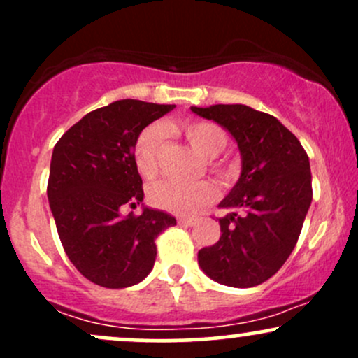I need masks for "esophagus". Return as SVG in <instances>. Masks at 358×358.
Instances as JSON below:
<instances>
[{
	"instance_id": "obj_1",
	"label": "esophagus",
	"mask_w": 358,
	"mask_h": 358,
	"mask_svg": "<svg viewBox=\"0 0 358 358\" xmlns=\"http://www.w3.org/2000/svg\"><path fill=\"white\" fill-rule=\"evenodd\" d=\"M178 224H180V225H187V227H190V225L196 224V219H193V217H182V219H178Z\"/></svg>"
}]
</instances>
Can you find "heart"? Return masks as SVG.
Wrapping results in <instances>:
<instances>
[{"label": "heart", "mask_w": 358, "mask_h": 358, "mask_svg": "<svg viewBox=\"0 0 358 358\" xmlns=\"http://www.w3.org/2000/svg\"><path fill=\"white\" fill-rule=\"evenodd\" d=\"M185 136L199 153L215 158L227 146L225 131L212 122H190L182 126ZM163 141V129L150 126L139 134L133 148V159L138 173L151 178L158 168V155ZM215 188L208 182L180 183L175 180H163L150 190V200L156 207L178 215H187L212 202Z\"/></svg>", "instance_id": "heart-1"}]
</instances>
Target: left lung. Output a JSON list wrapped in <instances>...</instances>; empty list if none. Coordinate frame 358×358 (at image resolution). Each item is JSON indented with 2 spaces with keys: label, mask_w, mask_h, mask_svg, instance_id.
I'll return each instance as SVG.
<instances>
[{
  "label": "left lung",
  "mask_w": 358,
  "mask_h": 358,
  "mask_svg": "<svg viewBox=\"0 0 358 358\" xmlns=\"http://www.w3.org/2000/svg\"><path fill=\"white\" fill-rule=\"evenodd\" d=\"M237 143L241 176L219 207L220 239L199 250L200 269L213 281L252 287L281 269L296 245L311 205L310 159L298 138L271 114L244 104L192 106Z\"/></svg>",
  "instance_id": "1"
}]
</instances>
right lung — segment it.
I'll use <instances>...</instances> for the list:
<instances>
[{
	"label": "right lung",
	"instance_id": "right-lung-1",
	"mask_svg": "<svg viewBox=\"0 0 358 358\" xmlns=\"http://www.w3.org/2000/svg\"><path fill=\"white\" fill-rule=\"evenodd\" d=\"M173 104L122 99L85 114L52 153L48 202L65 252L96 285L117 289L141 282L155 266V239L176 225L175 217L145 207L122 217V206L145 199L133 159L148 124Z\"/></svg>",
	"mask_w": 358,
	"mask_h": 358
}]
</instances>
